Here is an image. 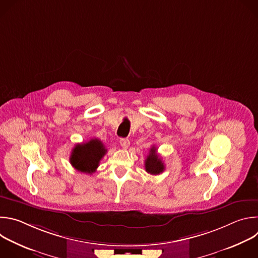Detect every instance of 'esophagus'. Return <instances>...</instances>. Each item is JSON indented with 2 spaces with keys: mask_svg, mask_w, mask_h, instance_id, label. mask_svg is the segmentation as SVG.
Wrapping results in <instances>:
<instances>
[{
  "mask_svg": "<svg viewBox=\"0 0 258 258\" xmlns=\"http://www.w3.org/2000/svg\"><path fill=\"white\" fill-rule=\"evenodd\" d=\"M120 145H121V147L123 149H127L128 148V146H130V144H131V142H130V140L128 139H120Z\"/></svg>",
  "mask_w": 258,
  "mask_h": 258,
  "instance_id": "1",
  "label": "esophagus"
}]
</instances>
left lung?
I'll return each instance as SVG.
<instances>
[{"mask_svg": "<svg viewBox=\"0 0 258 258\" xmlns=\"http://www.w3.org/2000/svg\"><path fill=\"white\" fill-rule=\"evenodd\" d=\"M164 168H165L164 164H163L161 158L158 156V154L156 152V148L153 146L150 149L149 155L147 156V158L145 160V169L148 173L156 175V174L163 172Z\"/></svg>", "mask_w": 258, "mask_h": 258, "instance_id": "8db88e82", "label": "left lung"}]
</instances>
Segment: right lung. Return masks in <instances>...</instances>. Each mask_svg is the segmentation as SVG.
Here are the masks:
<instances>
[{
	"label": "right lung",
	"mask_w": 258,
	"mask_h": 258,
	"mask_svg": "<svg viewBox=\"0 0 258 258\" xmlns=\"http://www.w3.org/2000/svg\"><path fill=\"white\" fill-rule=\"evenodd\" d=\"M106 152L107 149L100 140L91 139L87 143L78 144L72 149L70 163L77 170L92 174L98 168Z\"/></svg>",
	"instance_id": "obj_1"
}]
</instances>
